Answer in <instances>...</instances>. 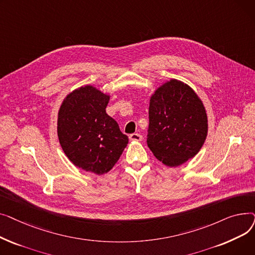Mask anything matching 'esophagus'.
<instances>
[{
	"label": "esophagus",
	"instance_id": "esophagus-1",
	"mask_svg": "<svg viewBox=\"0 0 255 255\" xmlns=\"http://www.w3.org/2000/svg\"><path fill=\"white\" fill-rule=\"evenodd\" d=\"M129 138L132 141H140L142 139V136L140 134H138V133H133V134L129 135Z\"/></svg>",
	"mask_w": 255,
	"mask_h": 255
}]
</instances>
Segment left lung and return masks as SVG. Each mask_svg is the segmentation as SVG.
Segmentation results:
<instances>
[{
  "mask_svg": "<svg viewBox=\"0 0 255 255\" xmlns=\"http://www.w3.org/2000/svg\"><path fill=\"white\" fill-rule=\"evenodd\" d=\"M148 146L169 167L193 158L208 135V115L197 93L184 82L171 78L150 97Z\"/></svg>",
  "mask_w": 255,
  "mask_h": 255,
  "instance_id": "left-lung-1",
  "label": "left lung"
}]
</instances>
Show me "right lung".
I'll return each instance as SVG.
<instances>
[{
	"instance_id": "right-lung-1",
	"label": "right lung",
	"mask_w": 255,
	"mask_h": 255,
	"mask_svg": "<svg viewBox=\"0 0 255 255\" xmlns=\"http://www.w3.org/2000/svg\"><path fill=\"white\" fill-rule=\"evenodd\" d=\"M110 99V94L86 85L67 94L58 113V137L65 155L75 166L98 176L115 166L128 144V136L106 114Z\"/></svg>"
}]
</instances>
